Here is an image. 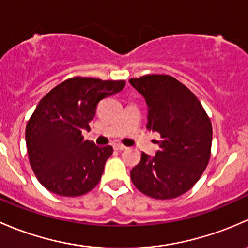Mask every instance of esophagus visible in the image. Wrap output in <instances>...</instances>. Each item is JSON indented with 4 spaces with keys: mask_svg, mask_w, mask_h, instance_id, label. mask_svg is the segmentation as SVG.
<instances>
[{
    "mask_svg": "<svg viewBox=\"0 0 248 248\" xmlns=\"http://www.w3.org/2000/svg\"><path fill=\"white\" fill-rule=\"evenodd\" d=\"M113 148H114V149H116V150H119V152H121V150L126 149V147H125V145H123V144H118V143H117V144H114Z\"/></svg>",
    "mask_w": 248,
    "mask_h": 248,
    "instance_id": "esophagus-1",
    "label": "esophagus"
}]
</instances>
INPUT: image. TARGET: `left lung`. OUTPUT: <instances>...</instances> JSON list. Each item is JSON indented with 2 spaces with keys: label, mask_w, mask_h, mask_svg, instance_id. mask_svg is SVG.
I'll return each mask as SVG.
<instances>
[{
  "label": "left lung",
  "mask_w": 248,
  "mask_h": 248,
  "mask_svg": "<svg viewBox=\"0 0 248 248\" xmlns=\"http://www.w3.org/2000/svg\"><path fill=\"white\" fill-rule=\"evenodd\" d=\"M145 99L147 127L161 135L155 156L142 153L130 172L134 185L156 200L187 192L210 159L213 127L195 94L170 75H145L129 80Z\"/></svg>",
  "instance_id": "8db88e82"
}]
</instances>
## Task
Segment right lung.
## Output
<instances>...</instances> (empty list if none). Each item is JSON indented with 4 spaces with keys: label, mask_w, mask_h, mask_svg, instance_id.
<instances>
[{
    "label": "right lung",
    "mask_w": 248,
    "mask_h": 248,
    "mask_svg": "<svg viewBox=\"0 0 248 248\" xmlns=\"http://www.w3.org/2000/svg\"><path fill=\"white\" fill-rule=\"evenodd\" d=\"M124 86L125 81L73 78L39 101L25 136L31 167L50 192L78 197L98 185L113 148L85 141L82 131L89 130L99 101Z\"/></svg>",
    "instance_id": "add662e5"
}]
</instances>
